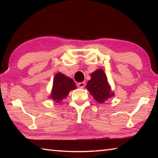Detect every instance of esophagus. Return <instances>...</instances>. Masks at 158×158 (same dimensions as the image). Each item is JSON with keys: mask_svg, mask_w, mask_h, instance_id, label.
<instances>
[{"mask_svg": "<svg viewBox=\"0 0 158 158\" xmlns=\"http://www.w3.org/2000/svg\"><path fill=\"white\" fill-rule=\"evenodd\" d=\"M85 82H80L78 84H77V86L80 88V89H84V88L85 87Z\"/></svg>", "mask_w": 158, "mask_h": 158, "instance_id": "esophagus-1", "label": "esophagus"}]
</instances>
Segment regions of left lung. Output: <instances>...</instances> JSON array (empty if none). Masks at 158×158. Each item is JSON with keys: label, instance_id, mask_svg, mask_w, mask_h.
<instances>
[{"label": "left lung", "instance_id": "left-lung-1", "mask_svg": "<svg viewBox=\"0 0 158 158\" xmlns=\"http://www.w3.org/2000/svg\"><path fill=\"white\" fill-rule=\"evenodd\" d=\"M93 98L99 103L102 104L113 97L114 93L112 91L109 85L107 77L103 69H96L90 74V79L86 84Z\"/></svg>", "mask_w": 158, "mask_h": 158}]
</instances>
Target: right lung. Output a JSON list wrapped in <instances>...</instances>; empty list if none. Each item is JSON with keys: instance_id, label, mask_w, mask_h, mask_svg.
Listing matches in <instances>:
<instances>
[{"instance_id": "1", "label": "right lung", "mask_w": 158, "mask_h": 158, "mask_svg": "<svg viewBox=\"0 0 158 158\" xmlns=\"http://www.w3.org/2000/svg\"><path fill=\"white\" fill-rule=\"evenodd\" d=\"M76 89L75 83L73 79L61 73H58L53 78L52 92L49 97L56 102H59L67 98L71 90Z\"/></svg>"}]
</instances>
